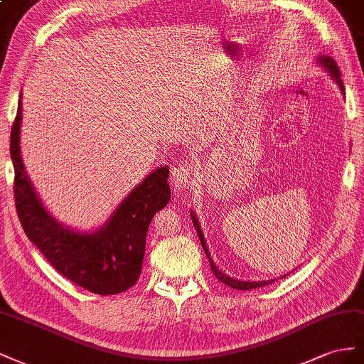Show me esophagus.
<instances>
[{"label": "esophagus", "mask_w": 364, "mask_h": 364, "mask_svg": "<svg viewBox=\"0 0 364 364\" xmlns=\"http://www.w3.org/2000/svg\"><path fill=\"white\" fill-rule=\"evenodd\" d=\"M195 168L192 164L183 163L176 164L172 168V188L175 192H181L186 188H189L193 181Z\"/></svg>", "instance_id": "34e87169"}]
</instances>
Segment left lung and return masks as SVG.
<instances>
[{"label": "left lung", "instance_id": "left-lung-1", "mask_svg": "<svg viewBox=\"0 0 364 364\" xmlns=\"http://www.w3.org/2000/svg\"><path fill=\"white\" fill-rule=\"evenodd\" d=\"M318 62L329 71L331 77L337 82L340 90H341V92H345L343 82H341V79H340V70H338V67H337V64H336V60L332 59V58H329V56H325V55H323V56H318ZM191 216H192V223H193V225H195V228H196V233H198V236H200V241H201V245H203V248H204V253L207 255V259H209V262H210L212 273L215 274V277H216L218 280H220V282H223V284L227 285V287H232L233 289H244V291H247V289H253V288H261V287H265V285H268V284H273V282H274V279H269V280H257V282H255V280H253V282H247V280L233 279V277H230V276L224 274V273L221 272V269H218L216 265L213 264V259L210 257L209 248H207V245H205L204 236H203V230H201L198 220H196V216H195L192 212H191ZM282 277H284V276H282Z\"/></svg>", "mask_w": 364, "mask_h": 364}]
</instances>
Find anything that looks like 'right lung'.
Wrapping results in <instances>:
<instances>
[{"label":"right lung","mask_w":364,"mask_h":364,"mask_svg":"<svg viewBox=\"0 0 364 364\" xmlns=\"http://www.w3.org/2000/svg\"><path fill=\"white\" fill-rule=\"evenodd\" d=\"M21 114L19 95L10 132V157L15 169V205L27 237L58 273L76 285L100 296L127 291L141 273L152 218L171 200L169 169L161 166L149 173L97 232L70 230L46 210L24 171L19 149Z\"/></svg>","instance_id":"1"}]
</instances>
